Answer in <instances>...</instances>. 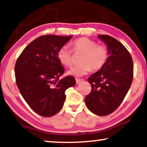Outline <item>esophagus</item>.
I'll return each mask as SVG.
<instances>
[{"label":"esophagus","instance_id":"34e87169","mask_svg":"<svg viewBox=\"0 0 147 147\" xmlns=\"http://www.w3.org/2000/svg\"><path fill=\"white\" fill-rule=\"evenodd\" d=\"M81 81H82V79H79V78H76V84H79Z\"/></svg>","mask_w":147,"mask_h":147}]
</instances>
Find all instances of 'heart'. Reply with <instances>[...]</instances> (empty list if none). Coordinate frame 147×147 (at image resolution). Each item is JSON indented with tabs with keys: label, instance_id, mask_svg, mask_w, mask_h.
<instances>
[{
	"label": "heart",
	"instance_id": "1",
	"mask_svg": "<svg viewBox=\"0 0 147 147\" xmlns=\"http://www.w3.org/2000/svg\"><path fill=\"white\" fill-rule=\"evenodd\" d=\"M75 53L82 54L80 65L72 68L67 72L69 75L80 77L89 72L97 71L106 65L109 57V51L106 46L98 45L92 39L81 37L74 40L72 43ZM57 59L62 65L71 67L73 64L72 51L67 46H63L57 54Z\"/></svg>",
	"mask_w": 147,
	"mask_h": 147
}]
</instances>
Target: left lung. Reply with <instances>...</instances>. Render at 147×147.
<instances>
[{
  "instance_id": "8db88e82",
  "label": "left lung",
  "mask_w": 147,
  "mask_h": 147,
  "mask_svg": "<svg viewBox=\"0 0 147 147\" xmlns=\"http://www.w3.org/2000/svg\"><path fill=\"white\" fill-rule=\"evenodd\" d=\"M98 37L107 46L106 65L88 78L92 90L85 97L87 108L98 116L108 115L120 106L131 87L133 63L131 54L119 40L109 35Z\"/></svg>"
}]
</instances>
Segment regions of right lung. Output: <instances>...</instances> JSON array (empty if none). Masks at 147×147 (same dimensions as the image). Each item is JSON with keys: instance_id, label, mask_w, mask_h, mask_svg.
<instances>
[{"instance_id": "add662e5", "label": "right lung", "mask_w": 147, "mask_h": 147, "mask_svg": "<svg viewBox=\"0 0 147 147\" xmlns=\"http://www.w3.org/2000/svg\"><path fill=\"white\" fill-rule=\"evenodd\" d=\"M73 36L44 35L32 41L16 62V82L20 94L35 113L50 117L63 108L65 90L76 84L71 76L59 79L65 72L57 59L59 49Z\"/></svg>"}]
</instances>
